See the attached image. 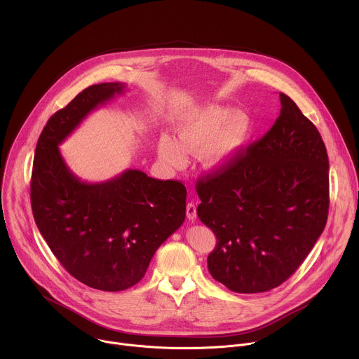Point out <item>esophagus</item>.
Instances as JSON below:
<instances>
[{"instance_id":"obj_1","label":"esophagus","mask_w":359,"mask_h":359,"mask_svg":"<svg viewBox=\"0 0 359 359\" xmlns=\"http://www.w3.org/2000/svg\"><path fill=\"white\" fill-rule=\"evenodd\" d=\"M186 216H187V219L189 220H196V216H197V212H196V206H194V203H187V206H186Z\"/></svg>"}]
</instances>
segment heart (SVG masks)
<instances>
[{
  "mask_svg": "<svg viewBox=\"0 0 359 359\" xmlns=\"http://www.w3.org/2000/svg\"><path fill=\"white\" fill-rule=\"evenodd\" d=\"M176 132L179 143L168 135L159 139L158 151L163 162L180 168L186 162L184 151H200L204 168L222 172L243 155L250 144L254 123L244 111L208 104L182 118Z\"/></svg>",
  "mask_w": 359,
  "mask_h": 359,
  "instance_id": "heart-1",
  "label": "heart"
}]
</instances>
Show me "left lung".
<instances>
[{"mask_svg":"<svg viewBox=\"0 0 359 359\" xmlns=\"http://www.w3.org/2000/svg\"><path fill=\"white\" fill-rule=\"evenodd\" d=\"M273 128L226 170L196 183L197 216L216 234L212 277L241 294L281 285L324 231L330 208L328 155L320 132L280 93Z\"/></svg>","mask_w":359,"mask_h":359,"instance_id":"8db88e82","label":"left lung"}]
</instances>
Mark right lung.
Returning <instances> with one entry per match:
<instances>
[{"label": "right lung", "mask_w": 359, "mask_h": 359, "mask_svg": "<svg viewBox=\"0 0 359 359\" xmlns=\"http://www.w3.org/2000/svg\"><path fill=\"white\" fill-rule=\"evenodd\" d=\"M125 89L121 82L92 85L50 116L35 147L31 177L41 236L72 277L102 291L137 284L153 254L186 217L183 183L153 179L137 169L86 183L61 155L58 146L79 123Z\"/></svg>", "instance_id": "add662e5"}]
</instances>
